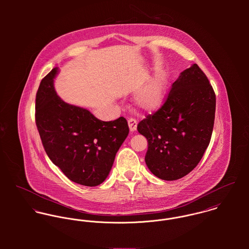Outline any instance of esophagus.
<instances>
[{"label":"esophagus","instance_id":"obj_1","mask_svg":"<svg viewBox=\"0 0 249 249\" xmlns=\"http://www.w3.org/2000/svg\"><path fill=\"white\" fill-rule=\"evenodd\" d=\"M127 123H128V126H129L130 131H135L136 128H137V121H136V119L129 118Z\"/></svg>","mask_w":249,"mask_h":249}]
</instances>
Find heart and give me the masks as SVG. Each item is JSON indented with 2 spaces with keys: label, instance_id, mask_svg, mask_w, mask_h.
Instances as JSON below:
<instances>
[{
  "label": "heart",
  "instance_id": "1",
  "mask_svg": "<svg viewBox=\"0 0 249 249\" xmlns=\"http://www.w3.org/2000/svg\"><path fill=\"white\" fill-rule=\"evenodd\" d=\"M167 89V75L158 73L142 88L136 96V103L144 111H153L164 101Z\"/></svg>",
  "mask_w": 249,
  "mask_h": 249
}]
</instances>
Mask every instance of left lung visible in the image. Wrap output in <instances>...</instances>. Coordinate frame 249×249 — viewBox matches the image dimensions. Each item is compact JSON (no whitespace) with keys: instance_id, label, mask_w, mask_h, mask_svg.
Returning a JSON list of instances; mask_svg holds the SVG:
<instances>
[{"instance_id":"1","label":"left lung","mask_w":249,"mask_h":249,"mask_svg":"<svg viewBox=\"0 0 249 249\" xmlns=\"http://www.w3.org/2000/svg\"><path fill=\"white\" fill-rule=\"evenodd\" d=\"M214 112L213 87L194 64L174 82L162 107L138 124L148 142L144 160L149 171L171 181L191 173L210 143Z\"/></svg>"}]
</instances>
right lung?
<instances>
[{
    "label": "right lung",
    "mask_w": 249,
    "mask_h": 249,
    "mask_svg": "<svg viewBox=\"0 0 249 249\" xmlns=\"http://www.w3.org/2000/svg\"><path fill=\"white\" fill-rule=\"evenodd\" d=\"M53 68L36 93V124L44 149L71 181L89 187L102 184L117 151L128 135L127 121L120 117L104 122L90 111L68 105L57 95Z\"/></svg>",
    "instance_id": "add662e5"
}]
</instances>
